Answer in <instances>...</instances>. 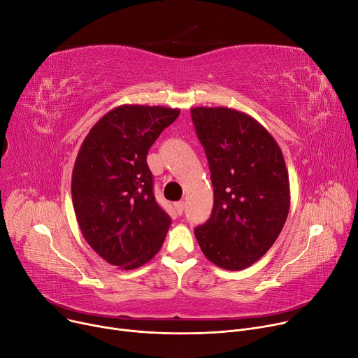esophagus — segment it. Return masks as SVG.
<instances>
[{
    "mask_svg": "<svg viewBox=\"0 0 358 358\" xmlns=\"http://www.w3.org/2000/svg\"><path fill=\"white\" fill-rule=\"evenodd\" d=\"M175 209H176V212L179 213V215H182L183 213V210H185V202H176L175 203Z\"/></svg>",
    "mask_w": 358,
    "mask_h": 358,
    "instance_id": "esophagus-1",
    "label": "esophagus"
}]
</instances>
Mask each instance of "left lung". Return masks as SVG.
Segmentation results:
<instances>
[{"mask_svg":"<svg viewBox=\"0 0 358 358\" xmlns=\"http://www.w3.org/2000/svg\"><path fill=\"white\" fill-rule=\"evenodd\" d=\"M190 113L213 186L212 215L195 236L219 268L245 269L268 252L287 221L291 198L282 152L243 112L194 107Z\"/></svg>","mask_w":358,"mask_h":358,"instance_id":"obj_1","label":"left lung"}]
</instances>
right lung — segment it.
I'll return each mask as SVG.
<instances>
[{"instance_id": "obj_1", "label": "right lung", "mask_w": 358, "mask_h": 358, "mask_svg": "<svg viewBox=\"0 0 358 358\" xmlns=\"http://www.w3.org/2000/svg\"><path fill=\"white\" fill-rule=\"evenodd\" d=\"M179 108L123 104L106 113L81 143L71 198L81 234L106 262L136 269L162 248L172 224L156 202L146 156Z\"/></svg>"}]
</instances>
